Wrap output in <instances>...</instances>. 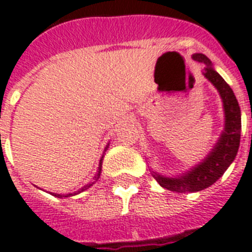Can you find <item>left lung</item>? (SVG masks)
<instances>
[{
  "label": "left lung",
  "mask_w": 252,
  "mask_h": 252,
  "mask_svg": "<svg viewBox=\"0 0 252 252\" xmlns=\"http://www.w3.org/2000/svg\"><path fill=\"white\" fill-rule=\"evenodd\" d=\"M193 60L207 65L204 76L219 90L225 111V128L221 137L200 165L178 178H166L157 172L153 176L163 188L175 192H197L217 182L234 161L241 141V108L231 87L212 66L211 60L203 53H195Z\"/></svg>",
  "instance_id": "1"
}]
</instances>
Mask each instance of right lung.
<instances>
[{"label": "right lung", "instance_id": "right-lung-1", "mask_svg": "<svg viewBox=\"0 0 252 252\" xmlns=\"http://www.w3.org/2000/svg\"><path fill=\"white\" fill-rule=\"evenodd\" d=\"M102 158H103V157H102ZM100 170H102V159H100V162H99L98 174H96V176H95V180L98 179L99 176H100ZM93 184H94V182H93V183H90V184H87V186H85V187L81 188L80 191H78V192H74V193H69V195H59V193H53V195L57 196V197H69V196H74V195H77V193H80V192H82V191H85V189H87V188H89V187H91Z\"/></svg>", "mask_w": 252, "mask_h": 252}]
</instances>
